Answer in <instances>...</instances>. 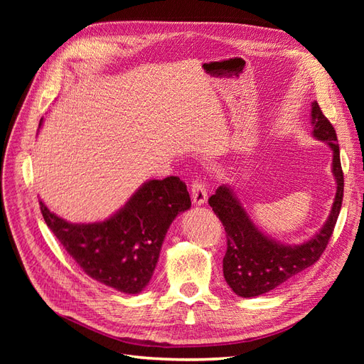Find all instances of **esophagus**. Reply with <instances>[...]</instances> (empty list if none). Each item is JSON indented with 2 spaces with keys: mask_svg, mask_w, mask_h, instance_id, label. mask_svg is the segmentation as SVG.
<instances>
[{
  "mask_svg": "<svg viewBox=\"0 0 364 364\" xmlns=\"http://www.w3.org/2000/svg\"><path fill=\"white\" fill-rule=\"evenodd\" d=\"M191 197H193V202L196 205L206 203L208 191L205 188V185L202 183V181H199V179L193 181V183H191Z\"/></svg>",
  "mask_w": 364,
  "mask_h": 364,
  "instance_id": "esophagus-1",
  "label": "esophagus"
}]
</instances>
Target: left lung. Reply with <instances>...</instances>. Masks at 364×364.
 I'll return each instance as SVG.
<instances>
[{
    "mask_svg": "<svg viewBox=\"0 0 364 364\" xmlns=\"http://www.w3.org/2000/svg\"><path fill=\"white\" fill-rule=\"evenodd\" d=\"M313 136L323 141L333 150V174L337 191L331 213L322 229L302 245H282L262 234L253 225L243 203L238 200L229 185L218 186L208 199L215 215L223 223L228 249L223 258V274L232 291L241 297H253L267 293L293 278L294 274L313 266L321 258L343 200V171L340 164V150L333 124L322 114L317 102L311 103Z\"/></svg>",
    "mask_w": 364,
    "mask_h": 364,
    "instance_id": "obj_1",
    "label": "left lung"
}]
</instances>
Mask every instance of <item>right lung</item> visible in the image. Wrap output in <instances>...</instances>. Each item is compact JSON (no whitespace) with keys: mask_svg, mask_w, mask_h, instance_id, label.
<instances>
[{"mask_svg":"<svg viewBox=\"0 0 364 364\" xmlns=\"http://www.w3.org/2000/svg\"><path fill=\"white\" fill-rule=\"evenodd\" d=\"M39 205L51 232L87 277L121 293L136 294L151 279L171 222L190 209L191 199L186 185L168 176L142 183L105 222L70 223L42 200Z\"/></svg>","mask_w":364,"mask_h":364,"instance_id":"obj_1","label":"right lung"}]
</instances>
